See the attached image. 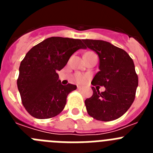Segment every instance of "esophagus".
<instances>
[{"label":"esophagus","mask_w":153,"mask_h":153,"mask_svg":"<svg viewBox=\"0 0 153 153\" xmlns=\"http://www.w3.org/2000/svg\"><path fill=\"white\" fill-rule=\"evenodd\" d=\"M77 89H78V90H82V89H83V87H82V86H78Z\"/></svg>","instance_id":"esophagus-1"}]
</instances>
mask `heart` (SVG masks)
Masks as SVG:
<instances>
[{
  "label": "heart",
  "mask_w": 153,
  "mask_h": 153,
  "mask_svg": "<svg viewBox=\"0 0 153 153\" xmlns=\"http://www.w3.org/2000/svg\"><path fill=\"white\" fill-rule=\"evenodd\" d=\"M88 53H90V52H88ZM74 79L76 83H84L85 81L86 80V79H87V76L85 75V74H80V73H76V74H74Z\"/></svg>",
  "instance_id": "heart-1"
}]
</instances>
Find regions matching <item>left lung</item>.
Returning <instances> with one entry per match:
<instances>
[{
	"instance_id": "1",
	"label": "left lung",
	"mask_w": 153,
	"mask_h": 153,
	"mask_svg": "<svg viewBox=\"0 0 153 153\" xmlns=\"http://www.w3.org/2000/svg\"><path fill=\"white\" fill-rule=\"evenodd\" d=\"M83 41L100 57V71L91 84L106 88L100 93L92 87L93 96L85 100L86 111L100 121L117 120L129 109L136 97L139 79L133 60L124 50L109 42L89 39Z\"/></svg>"
}]
</instances>
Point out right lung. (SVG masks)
<instances>
[{
    "label": "right lung",
    "instance_id": "1",
    "mask_svg": "<svg viewBox=\"0 0 153 153\" xmlns=\"http://www.w3.org/2000/svg\"><path fill=\"white\" fill-rule=\"evenodd\" d=\"M81 48H85L81 40L52 36L27 53L19 67L17 83L21 102L32 117L50 119L63 111L67 96L76 86H63L57 71Z\"/></svg>",
    "mask_w": 153,
    "mask_h": 153
}]
</instances>
